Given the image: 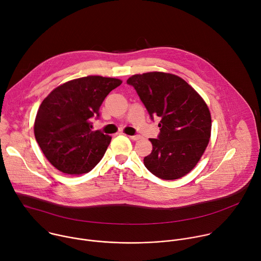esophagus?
Here are the masks:
<instances>
[{
    "label": "esophagus",
    "instance_id": "esophagus-1",
    "mask_svg": "<svg viewBox=\"0 0 261 261\" xmlns=\"http://www.w3.org/2000/svg\"><path fill=\"white\" fill-rule=\"evenodd\" d=\"M129 137H130V139H132V140H139V139L141 138L140 135H133V136H129Z\"/></svg>",
    "mask_w": 261,
    "mask_h": 261
}]
</instances>
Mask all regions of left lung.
I'll return each mask as SVG.
<instances>
[{"label": "left lung", "instance_id": "left-lung-1", "mask_svg": "<svg viewBox=\"0 0 261 261\" xmlns=\"http://www.w3.org/2000/svg\"><path fill=\"white\" fill-rule=\"evenodd\" d=\"M127 84L134 87L151 118L160 120V134L150 139L153 151L144 157V166L168 180L189 173L211 138L212 119L205 101L187 82L171 73L135 74Z\"/></svg>", "mask_w": 261, "mask_h": 261}]
</instances>
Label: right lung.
Here are the masks:
<instances>
[{
	"instance_id": "right-lung-1",
	"label": "right lung",
	"mask_w": 261,
	"mask_h": 261,
	"mask_svg": "<svg viewBox=\"0 0 261 261\" xmlns=\"http://www.w3.org/2000/svg\"><path fill=\"white\" fill-rule=\"evenodd\" d=\"M123 82L90 75L69 81L42 101L34 134L46 159L58 170L80 175L91 171L104 156L111 136L92 131L93 117L105 97Z\"/></svg>"
}]
</instances>
